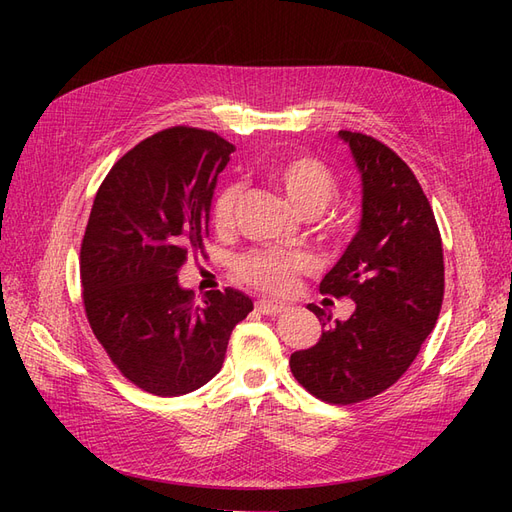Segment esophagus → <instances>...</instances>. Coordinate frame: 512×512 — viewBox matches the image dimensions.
<instances>
[{
    "instance_id": "1",
    "label": "esophagus",
    "mask_w": 512,
    "mask_h": 512,
    "mask_svg": "<svg viewBox=\"0 0 512 512\" xmlns=\"http://www.w3.org/2000/svg\"><path fill=\"white\" fill-rule=\"evenodd\" d=\"M256 309H258L260 314H267V316H277V314L286 312L288 305H286V303H277V301H269V299H260V301L256 303Z\"/></svg>"
}]
</instances>
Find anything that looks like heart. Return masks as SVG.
<instances>
[{
  "label": "heart",
  "instance_id": "1",
  "mask_svg": "<svg viewBox=\"0 0 512 512\" xmlns=\"http://www.w3.org/2000/svg\"><path fill=\"white\" fill-rule=\"evenodd\" d=\"M271 181L284 192L288 203L301 215H318L331 205L337 196V177L333 170L312 156H290L269 166ZM239 183H226L218 192L211 207L213 224L226 228L235 213L239 198ZM322 228L339 237L344 232V224L331 220ZM314 267V260L301 250H254L235 260V275L241 282L250 284L273 294H286L294 288V280L299 273Z\"/></svg>",
  "mask_w": 512,
  "mask_h": 512
}]
</instances>
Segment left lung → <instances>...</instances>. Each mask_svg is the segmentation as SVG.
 I'll use <instances>...</instances> for the list:
<instances>
[{
	"instance_id": "1",
	"label": "left lung",
	"mask_w": 512,
	"mask_h": 512,
	"mask_svg": "<svg viewBox=\"0 0 512 512\" xmlns=\"http://www.w3.org/2000/svg\"><path fill=\"white\" fill-rule=\"evenodd\" d=\"M363 181V218L320 292L356 303L348 320L318 305V344L290 356L297 382L327 404H359L406 374L444 299V256L429 200L393 149L361 132L339 130Z\"/></svg>"
}]
</instances>
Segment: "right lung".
<instances>
[{"mask_svg":"<svg viewBox=\"0 0 512 512\" xmlns=\"http://www.w3.org/2000/svg\"><path fill=\"white\" fill-rule=\"evenodd\" d=\"M235 151L222 136L168 128L108 170L81 243L83 303L108 359L138 389L179 397L222 369L232 329L254 309L226 288L203 303L179 286L203 252L218 175Z\"/></svg>","mask_w":512,"mask_h":512,"instance_id":"1","label":"right lung"}]
</instances>
